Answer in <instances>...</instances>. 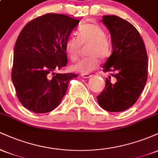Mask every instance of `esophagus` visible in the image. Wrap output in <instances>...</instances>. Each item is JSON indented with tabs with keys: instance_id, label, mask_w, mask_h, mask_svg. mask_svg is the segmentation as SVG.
I'll return each instance as SVG.
<instances>
[{
	"instance_id": "34e87169",
	"label": "esophagus",
	"mask_w": 158,
	"mask_h": 158,
	"mask_svg": "<svg viewBox=\"0 0 158 158\" xmlns=\"http://www.w3.org/2000/svg\"><path fill=\"white\" fill-rule=\"evenodd\" d=\"M81 77H82L83 78H90L92 77V75L89 73H83V74H81Z\"/></svg>"
}]
</instances>
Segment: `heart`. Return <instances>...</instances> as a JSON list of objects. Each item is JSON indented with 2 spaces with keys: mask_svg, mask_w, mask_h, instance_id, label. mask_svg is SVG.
I'll list each match as a JSON object with an SVG mask.
<instances>
[{
  "mask_svg": "<svg viewBox=\"0 0 158 158\" xmlns=\"http://www.w3.org/2000/svg\"><path fill=\"white\" fill-rule=\"evenodd\" d=\"M77 37L69 36L64 43V50L70 60L78 59L81 46H86L88 57L79 60L72 67L76 71L89 73L99 65V59L106 60L112 53V41L106 35V30L100 25L87 23L81 25L76 32Z\"/></svg>",
  "mask_w": 158,
  "mask_h": 158,
  "instance_id": "b5f03b06",
  "label": "heart"
}]
</instances>
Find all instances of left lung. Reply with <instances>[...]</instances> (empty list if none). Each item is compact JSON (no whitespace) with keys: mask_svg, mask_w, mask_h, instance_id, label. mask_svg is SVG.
<instances>
[{"mask_svg":"<svg viewBox=\"0 0 158 158\" xmlns=\"http://www.w3.org/2000/svg\"><path fill=\"white\" fill-rule=\"evenodd\" d=\"M110 32L112 54L103 66L112 72L97 96L103 109L119 112L131 108L142 93L148 77V56L140 34L131 23L117 15L102 16Z\"/></svg>","mask_w":158,"mask_h":158,"instance_id":"8db88e82","label":"left lung"}]
</instances>
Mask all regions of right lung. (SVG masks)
Returning a JSON list of instances; mask_svg holds the SVG:
<instances>
[{
  "label": "right lung",
  "instance_id": "right-lung-1",
  "mask_svg": "<svg viewBox=\"0 0 158 158\" xmlns=\"http://www.w3.org/2000/svg\"><path fill=\"white\" fill-rule=\"evenodd\" d=\"M79 20L62 14L35 18L20 32L14 48L12 81L20 102L34 113L56 108L76 73H55L68 64L64 43Z\"/></svg>",
  "mask_w": 158,
  "mask_h": 158
}]
</instances>
